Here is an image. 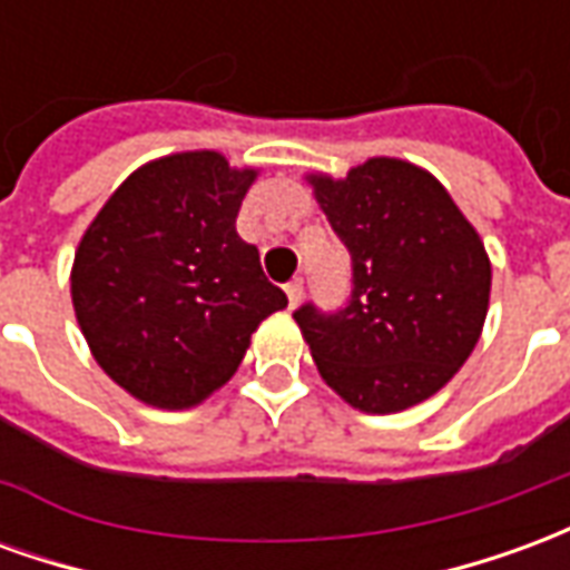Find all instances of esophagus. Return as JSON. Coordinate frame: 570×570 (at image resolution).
<instances>
[{"instance_id": "esophagus-1", "label": "esophagus", "mask_w": 570, "mask_h": 570, "mask_svg": "<svg viewBox=\"0 0 570 570\" xmlns=\"http://www.w3.org/2000/svg\"><path fill=\"white\" fill-rule=\"evenodd\" d=\"M302 296H305V286H302V281L286 284V298H289V308H296L298 302H302Z\"/></svg>"}]
</instances>
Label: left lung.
I'll return each instance as SVG.
<instances>
[{"instance_id":"left-lung-1","label":"left lung","mask_w":570,"mask_h":570,"mask_svg":"<svg viewBox=\"0 0 570 570\" xmlns=\"http://www.w3.org/2000/svg\"><path fill=\"white\" fill-rule=\"evenodd\" d=\"M351 253L345 311L293 314L323 382L347 406L391 415L452 382L489 314L491 262L452 195L424 167L370 158L335 179L308 174Z\"/></svg>"}]
</instances>
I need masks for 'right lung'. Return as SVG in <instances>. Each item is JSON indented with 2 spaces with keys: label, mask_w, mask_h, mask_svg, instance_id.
Listing matches in <instances>:
<instances>
[{
  "label": "right lung",
  "mask_w": 570,
  "mask_h": 570,
  "mask_svg": "<svg viewBox=\"0 0 570 570\" xmlns=\"http://www.w3.org/2000/svg\"><path fill=\"white\" fill-rule=\"evenodd\" d=\"M256 176L210 149L164 155L137 167L81 235L76 321L100 370L146 406L204 403L259 323L286 308L235 228Z\"/></svg>",
  "instance_id": "add662e5"
}]
</instances>
